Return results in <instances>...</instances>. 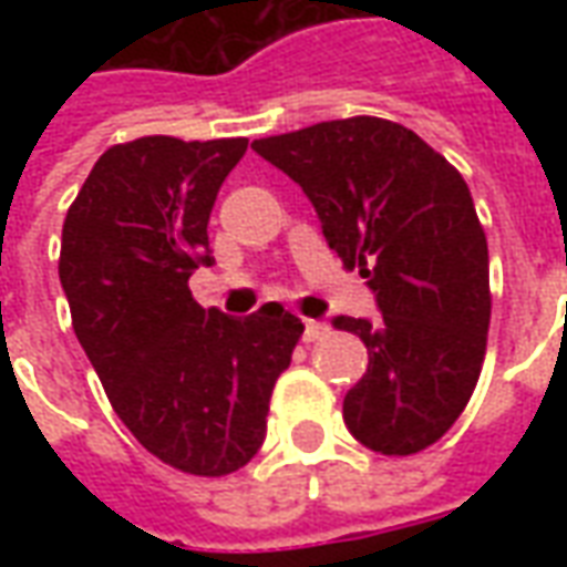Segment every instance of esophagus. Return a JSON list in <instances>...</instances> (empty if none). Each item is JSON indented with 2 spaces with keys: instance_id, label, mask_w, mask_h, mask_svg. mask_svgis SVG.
I'll return each instance as SVG.
<instances>
[{
  "instance_id": "34e87169",
  "label": "esophagus",
  "mask_w": 567,
  "mask_h": 567,
  "mask_svg": "<svg viewBox=\"0 0 567 567\" xmlns=\"http://www.w3.org/2000/svg\"><path fill=\"white\" fill-rule=\"evenodd\" d=\"M328 324L324 321H316V319H307L303 321V343H316V340H321V337H328Z\"/></svg>"
}]
</instances>
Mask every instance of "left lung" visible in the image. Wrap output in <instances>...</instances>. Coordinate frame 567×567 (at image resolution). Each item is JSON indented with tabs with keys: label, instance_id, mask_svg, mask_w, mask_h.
<instances>
[{
	"label": "left lung",
	"instance_id": "left-lung-1",
	"mask_svg": "<svg viewBox=\"0 0 567 567\" xmlns=\"http://www.w3.org/2000/svg\"><path fill=\"white\" fill-rule=\"evenodd\" d=\"M251 148L303 187L328 246L377 295L382 319H333L370 358L346 427L382 455L437 443L474 394L492 316L486 234L462 173L413 130L368 115Z\"/></svg>",
	"mask_w": 567,
	"mask_h": 567
}]
</instances>
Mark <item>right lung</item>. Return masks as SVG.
<instances>
[{
    "label": "right lung",
    "mask_w": 567,
    "mask_h": 567,
    "mask_svg": "<svg viewBox=\"0 0 567 567\" xmlns=\"http://www.w3.org/2000/svg\"><path fill=\"white\" fill-rule=\"evenodd\" d=\"M248 140L142 136L93 163L69 206L60 282L72 328L121 422L163 464L224 476L255 458L272 385L303 324L279 303L246 319L203 309L209 215Z\"/></svg>",
    "instance_id": "obj_1"
}]
</instances>
